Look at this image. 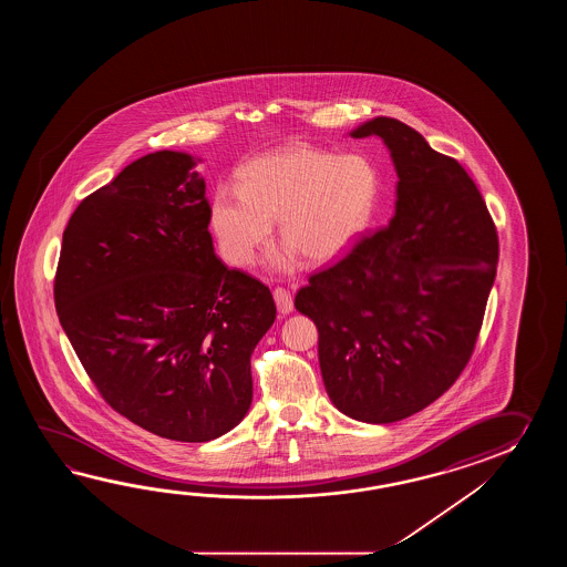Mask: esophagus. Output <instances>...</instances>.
<instances>
[{"mask_svg":"<svg viewBox=\"0 0 567 567\" xmlns=\"http://www.w3.org/2000/svg\"><path fill=\"white\" fill-rule=\"evenodd\" d=\"M274 300H276V306H278L279 313L291 312L293 310V300H291V293H289L288 289L276 288L274 289Z\"/></svg>","mask_w":567,"mask_h":567,"instance_id":"34e87169","label":"esophagus"}]
</instances>
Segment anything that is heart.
Instances as JSON below:
<instances>
[{
    "instance_id": "b5f03b06",
    "label": "heart",
    "mask_w": 567,
    "mask_h": 567,
    "mask_svg": "<svg viewBox=\"0 0 567 567\" xmlns=\"http://www.w3.org/2000/svg\"><path fill=\"white\" fill-rule=\"evenodd\" d=\"M379 198V174L362 156H338L308 145H288L255 157L239 172V190L220 186L210 200V227L230 266L251 267L279 237L288 243L271 266L328 264L367 229Z\"/></svg>"
}]
</instances>
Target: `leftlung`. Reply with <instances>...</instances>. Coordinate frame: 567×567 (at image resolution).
Here are the masks:
<instances>
[{
    "label": "left lung",
    "mask_w": 567,
    "mask_h": 567,
    "mask_svg": "<svg viewBox=\"0 0 567 567\" xmlns=\"http://www.w3.org/2000/svg\"><path fill=\"white\" fill-rule=\"evenodd\" d=\"M352 137L383 140L398 172L395 215L337 266L308 279L296 310L318 328L326 393L357 422L405 420L468 364L498 264L476 184L454 157L393 117Z\"/></svg>",
    "instance_id": "left-lung-1"
}]
</instances>
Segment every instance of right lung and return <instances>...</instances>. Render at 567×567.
Listing matches in <instances>:
<instances>
[{
	"label": "right lung",
	"mask_w": 567,
	"mask_h": 567,
	"mask_svg": "<svg viewBox=\"0 0 567 567\" xmlns=\"http://www.w3.org/2000/svg\"><path fill=\"white\" fill-rule=\"evenodd\" d=\"M196 157H140L76 206L54 303L86 374L152 434L210 442L251 408V354L276 320L261 281L225 266Z\"/></svg>",
	"instance_id": "right-lung-1"
}]
</instances>
